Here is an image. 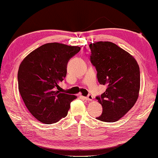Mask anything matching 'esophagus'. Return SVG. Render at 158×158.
Listing matches in <instances>:
<instances>
[{"label": "esophagus", "mask_w": 158, "mask_h": 158, "mask_svg": "<svg viewBox=\"0 0 158 158\" xmlns=\"http://www.w3.org/2000/svg\"><path fill=\"white\" fill-rule=\"evenodd\" d=\"M86 98V100H87V101H92L93 100V96L92 95H91V94H89L88 96H87L86 98Z\"/></svg>", "instance_id": "1"}]
</instances>
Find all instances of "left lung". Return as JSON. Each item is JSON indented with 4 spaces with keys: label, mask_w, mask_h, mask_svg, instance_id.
I'll use <instances>...</instances> for the list:
<instances>
[{
    "label": "left lung",
    "mask_w": 158,
    "mask_h": 158,
    "mask_svg": "<svg viewBox=\"0 0 158 158\" xmlns=\"http://www.w3.org/2000/svg\"><path fill=\"white\" fill-rule=\"evenodd\" d=\"M90 61L96 67L100 84L106 91L96 98L102 112L97 119L114 122L134 106L140 89V69L129 52L112 42L99 41L89 45Z\"/></svg>",
    "instance_id": "1"
}]
</instances>
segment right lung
<instances>
[{
  "label": "right lung",
  "mask_w": 158,
  "mask_h": 158,
  "mask_svg": "<svg viewBox=\"0 0 158 158\" xmlns=\"http://www.w3.org/2000/svg\"><path fill=\"white\" fill-rule=\"evenodd\" d=\"M79 46L49 43L29 53L19 67V91L25 106L42 123L53 124L65 117L74 95L57 91L65 78L67 65Z\"/></svg>",
  "instance_id": "right-lung-1"
}]
</instances>
